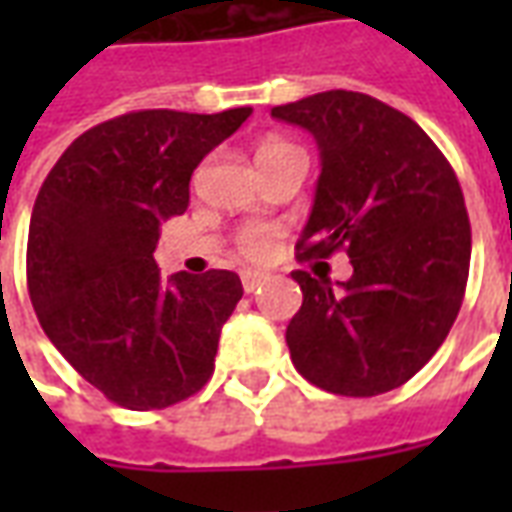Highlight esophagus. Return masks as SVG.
<instances>
[{"label":"esophagus","instance_id":"1","mask_svg":"<svg viewBox=\"0 0 512 512\" xmlns=\"http://www.w3.org/2000/svg\"><path fill=\"white\" fill-rule=\"evenodd\" d=\"M266 279L268 277L263 274V271H244V274H241V285H244L246 293H255V290L260 288V285H263Z\"/></svg>","mask_w":512,"mask_h":512}]
</instances>
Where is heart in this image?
Returning <instances> with one entry per match:
<instances>
[{
    "label": "heart",
    "instance_id": "1",
    "mask_svg": "<svg viewBox=\"0 0 512 512\" xmlns=\"http://www.w3.org/2000/svg\"><path fill=\"white\" fill-rule=\"evenodd\" d=\"M282 150H290L288 142H282V139H266V142H260V147H257V161L260 158L277 156ZM274 238H277V227H271V224H249V227H244L238 233V249L249 260H266L274 252Z\"/></svg>",
    "mask_w": 512,
    "mask_h": 512
}]
</instances>
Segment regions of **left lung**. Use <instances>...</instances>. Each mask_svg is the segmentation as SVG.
Returning a JSON list of instances; mask_svg holds the SVG:
<instances>
[{
	"label": "left lung",
	"mask_w": 512,
	"mask_h": 512,
	"mask_svg": "<svg viewBox=\"0 0 512 512\" xmlns=\"http://www.w3.org/2000/svg\"><path fill=\"white\" fill-rule=\"evenodd\" d=\"M315 136L321 178L299 260L345 249L354 274L293 271L304 301L288 323L290 359L326 392L373 397L406 384L439 351L461 310L472 230L461 183L422 128L351 90L274 106Z\"/></svg>",
	"instance_id": "1"
}]
</instances>
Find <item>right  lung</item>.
Returning a JSON list of instances; mask_svg holds the SVG:
<instances>
[{"label":"right lung","mask_w":512,"mask_h":512,"mask_svg":"<svg viewBox=\"0 0 512 512\" xmlns=\"http://www.w3.org/2000/svg\"><path fill=\"white\" fill-rule=\"evenodd\" d=\"M249 115H120L73 139L40 186L29 299L54 348L117 406H175L213 376L241 279L219 268L161 279L153 252L161 222L189 205L191 172Z\"/></svg>","instance_id":"right-lung-1"}]
</instances>
